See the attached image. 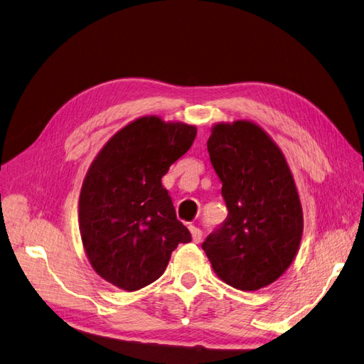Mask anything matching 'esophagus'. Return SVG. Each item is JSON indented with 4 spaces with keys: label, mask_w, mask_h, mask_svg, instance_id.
Listing matches in <instances>:
<instances>
[{
    "label": "esophagus",
    "mask_w": 364,
    "mask_h": 364,
    "mask_svg": "<svg viewBox=\"0 0 364 364\" xmlns=\"http://www.w3.org/2000/svg\"><path fill=\"white\" fill-rule=\"evenodd\" d=\"M188 228H190V232H191V237H193L194 243H200V241H202V230L197 228V226H194V225H190Z\"/></svg>",
    "instance_id": "34e87169"
}]
</instances>
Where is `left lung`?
<instances>
[{
    "label": "left lung",
    "instance_id": "obj_1",
    "mask_svg": "<svg viewBox=\"0 0 364 364\" xmlns=\"http://www.w3.org/2000/svg\"><path fill=\"white\" fill-rule=\"evenodd\" d=\"M206 146L222 181L228 217L202 249L230 287H267L290 267L304 230L289 164L277 142L247 119L215 124Z\"/></svg>",
    "mask_w": 364,
    "mask_h": 364
}]
</instances>
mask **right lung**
<instances>
[{"mask_svg": "<svg viewBox=\"0 0 364 364\" xmlns=\"http://www.w3.org/2000/svg\"><path fill=\"white\" fill-rule=\"evenodd\" d=\"M197 129L141 117L118 130L87 170L79 228L92 269L115 287L136 291L165 272L191 234L176 217L162 176L190 150Z\"/></svg>", "mask_w": 364, "mask_h": 364, "instance_id": "add662e5", "label": "right lung"}]
</instances>
